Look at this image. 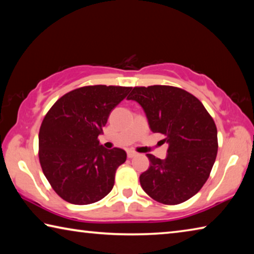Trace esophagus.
Masks as SVG:
<instances>
[{
  "mask_svg": "<svg viewBox=\"0 0 254 254\" xmlns=\"http://www.w3.org/2000/svg\"><path fill=\"white\" fill-rule=\"evenodd\" d=\"M127 158H133L137 156V153L135 151H133V150H127Z\"/></svg>",
  "mask_w": 254,
  "mask_h": 254,
  "instance_id": "1",
  "label": "esophagus"
}]
</instances>
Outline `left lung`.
<instances>
[{
	"label": "left lung",
	"instance_id": "obj_1",
	"mask_svg": "<svg viewBox=\"0 0 254 254\" xmlns=\"http://www.w3.org/2000/svg\"><path fill=\"white\" fill-rule=\"evenodd\" d=\"M127 98L139 103L151 131L169 144L163 160L147 154L150 167L140 175L141 187L159 203H184L204 186L216 159L214 120L198 98L173 86L134 87Z\"/></svg>",
	"mask_w": 254,
	"mask_h": 254
}]
</instances>
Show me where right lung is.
<instances>
[{
	"mask_svg": "<svg viewBox=\"0 0 254 254\" xmlns=\"http://www.w3.org/2000/svg\"><path fill=\"white\" fill-rule=\"evenodd\" d=\"M130 91L121 86H85L60 97L46 114L39 131L40 165L54 190L68 203H95L113 188L127 153L104 148L97 137L112 110Z\"/></svg>",
	"mask_w": 254,
	"mask_h": 254,
	"instance_id": "right-lung-1",
	"label": "right lung"
}]
</instances>
